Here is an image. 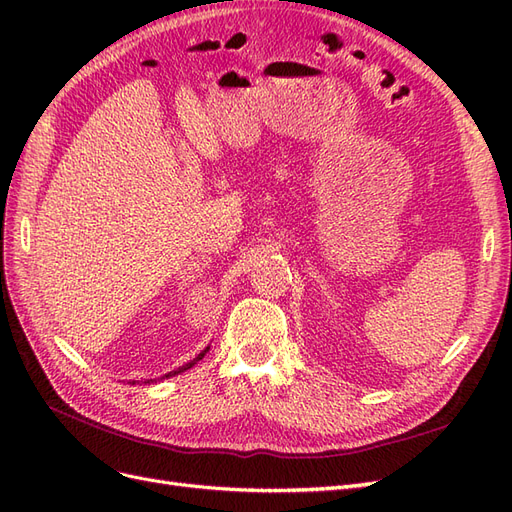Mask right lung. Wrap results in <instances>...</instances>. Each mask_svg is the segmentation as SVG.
Masks as SVG:
<instances>
[{
    "label": "right lung",
    "mask_w": 512,
    "mask_h": 512,
    "mask_svg": "<svg viewBox=\"0 0 512 512\" xmlns=\"http://www.w3.org/2000/svg\"><path fill=\"white\" fill-rule=\"evenodd\" d=\"M207 352H209V348H205L203 352H200V354L196 356V359H194V361H190V363H185V365H181V367H179V369H175V371H170V374H166L164 378H170V376H175V374H181V371H185V369H190V367H192V365H194L196 361H200V359H203V356H205ZM147 382H153V380H147ZM132 384H134V382H132Z\"/></svg>",
    "instance_id": "right-lung-1"
}]
</instances>
